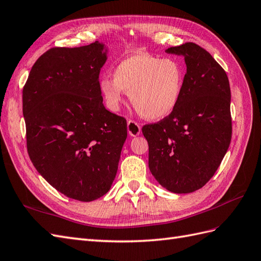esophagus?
I'll return each instance as SVG.
<instances>
[{
	"label": "esophagus",
	"instance_id": "1",
	"mask_svg": "<svg viewBox=\"0 0 261 261\" xmlns=\"http://www.w3.org/2000/svg\"><path fill=\"white\" fill-rule=\"evenodd\" d=\"M128 132L131 137H137L141 132V126L139 123H137L133 120H129L128 121Z\"/></svg>",
	"mask_w": 261,
	"mask_h": 261
}]
</instances>
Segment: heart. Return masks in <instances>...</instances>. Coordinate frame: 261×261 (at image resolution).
<instances>
[{"label":"heart","instance_id":"1","mask_svg":"<svg viewBox=\"0 0 261 261\" xmlns=\"http://www.w3.org/2000/svg\"><path fill=\"white\" fill-rule=\"evenodd\" d=\"M185 71L174 58L139 53L113 69V78L100 79V90L111 110H118L129 92L133 107L143 118L161 120L171 115L182 95Z\"/></svg>","mask_w":261,"mask_h":261}]
</instances>
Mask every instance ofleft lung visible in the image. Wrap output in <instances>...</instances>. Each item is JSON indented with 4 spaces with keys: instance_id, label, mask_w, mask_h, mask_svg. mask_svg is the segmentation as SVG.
Returning <instances> with one entry per match:
<instances>
[{
    "instance_id": "8db88e82",
    "label": "left lung",
    "mask_w": 261,
    "mask_h": 261,
    "mask_svg": "<svg viewBox=\"0 0 261 261\" xmlns=\"http://www.w3.org/2000/svg\"><path fill=\"white\" fill-rule=\"evenodd\" d=\"M183 56L186 73L181 98L171 115L145 124L149 169L176 194L202 189L215 174L231 140L228 77L208 51L194 43L170 47Z\"/></svg>"
}]
</instances>
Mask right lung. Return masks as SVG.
Listing matches in <instances>:
<instances>
[{"mask_svg": "<svg viewBox=\"0 0 261 261\" xmlns=\"http://www.w3.org/2000/svg\"><path fill=\"white\" fill-rule=\"evenodd\" d=\"M102 43L50 48L33 65L23 88L26 143L33 165L65 196L91 202L111 188L126 120L107 110L99 73Z\"/></svg>", "mask_w": 261, "mask_h": 261, "instance_id": "1", "label": "right lung"}]
</instances>
